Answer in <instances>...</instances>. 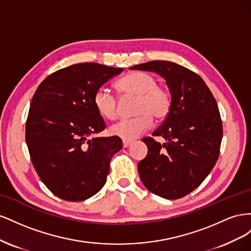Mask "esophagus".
<instances>
[{"mask_svg": "<svg viewBox=\"0 0 251 251\" xmlns=\"http://www.w3.org/2000/svg\"><path fill=\"white\" fill-rule=\"evenodd\" d=\"M131 144H132V141H131V140H124V141H123V146H124L125 149L130 147Z\"/></svg>", "mask_w": 251, "mask_h": 251, "instance_id": "esophagus-1", "label": "esophagus"}]
</instances>
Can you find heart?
Instances as JSON below:
<instances>
[{
    "label": "heart",
    "mask_w": 251,
    "mask_h": 251,
    "mask_svg": "<svg viewBox=\"0 0 251 251\" xmlns=\"http://www.w3.org/2000/svg\"><path fill=\"white\" fill-rule=\"evenodd\" d=\"M116 88L123 95L137 97L135 114L137 116L124 119L110 127V133L124 139L133 140L146 132L151 125V116L157 120L164 119L171 110V96L165 89L159 87L154 76L144 72H132L116 82ZM97 112L107 119L117 117V100L111 91L101 87L93 97Z\"/></svg>",
    "instance_id": "1"
}]
</instances>
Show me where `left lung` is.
<instances>
[{
	"mask_svg": "<svg viewBox=\"0 0 251 251\" xmlns=\"http://www.w3.org/2000/svg\"><path fill=\"white\" fill-rule=\"evenodd\" d=\"M155 72L165 79L171 110L153 132L166 142L143 138L148 155L138 163L143 185L151 193L175 200L198 187L214 168L223 126L217 101L198 74L168 60H153L130 68Z\"/></svg>",
	"mask_w": 251,
	"mask_h": 251,
	"instance_id": "8db88e82",
	"label": "left lung"
}]
</instances>
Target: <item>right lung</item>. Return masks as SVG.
<instances>
[{
  "label": "right lung",
  "mask_w": 251,
  "mask_h": 251,
  "mask_svg": "<svg viewBox=\"0 0 251 251\" xmlns=\"http://www.w3.org/2000/svg\"><path fill=\"white\" fill-rule=\"evenodd\" d=\"M123 71L95 63L72 65L49 75L35 91L26 143L43 183L60 199L83 201L105 184L123 142L117 136L90 138L105 127L93 97Z\"/></svg>",
  "instance_id": "obj_1"
}]
</instances>
